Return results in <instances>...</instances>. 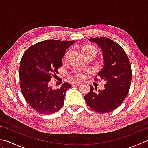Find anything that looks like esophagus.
Returning <instances> with one entry per match:
<instances>
[{
  "instance_id": "34e87169",
  "label": "esophagus",
  "mask_w": 148,
  "mask_h": 148,
  "mask_svg": "<svg viewBox=\"0 0 148 148\" xmlns=\"http://www.w3.org/2000/svg\"><path fill=\"white\" fill-rule=\"evenodd\" d=\"M82 83L81 81H74V82L72 83V85H78V84H80Z\"/></svg>"
}]
</instances>
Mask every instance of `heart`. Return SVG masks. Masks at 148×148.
<instances>
[{
	"label": "heart",
	"instance_id": "obj_1",
	"mask_svg": "<svg viewBox=\"0 0 148 148\" xmlns=\"http://www.w3.org/2000/svg\"><path fill=\"white\" fill-rule=\"evenodd\" d=\"M81 51H82L84 55V54H86V53L89 52V51H93L96 52V48L92 45H85V46H84L82 48H81ZM68 53H69V51H67L65 53V55L64 56V60L67 59V56H68ZM83 77H84V74L81 72L77 71L76 72V74H75V77H76V79H82Z\"/></svg>",
	"mask_w": 148,
	"mask_h": 148
}]
</instances>
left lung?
I'll list each match as a JSON object with an SVG mask.
<instances>
[{"label":"left lung","instance_id":"1","mask_svg":"<svg viewBox=\"0 0 148 148\" xmlns=\"http://www.w3.org/2000/svg\"><path fill=\"white\" fill-rule=\"evenodd\" d=\"M89 40L102 49L104 65L97 76L106 81L105 89L95 93L93 86L84 96L86 104L93 111L108 113L118 108L129 92L132 70L126 53L118 43L107 37H95ZM97 90V88H95Z\"/></svg>","mask_w":148,"mask_h":148}]
</instances>
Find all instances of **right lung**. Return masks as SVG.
Segmentation results:
<instances>
[{
    "label": "right lung",
    "instance_id": "right-lung-1",
    "mask_svg": "<svg viewBox=\"0 0 148 148\" xmlns=\"http://www.w3.org/2000/svg\"><path fill=\"white\" fill-rule=\"evenodd\" d=\"M75 40H46L36 43L24 53L20 61V88L27 103L42 114H51L64 104L65 93L72 87L64 83L60 88L49 86L61 67L66 50Z\"/></svg>",
    "mask_w": 148,
    "mask_h": 148
}]
</instances>
